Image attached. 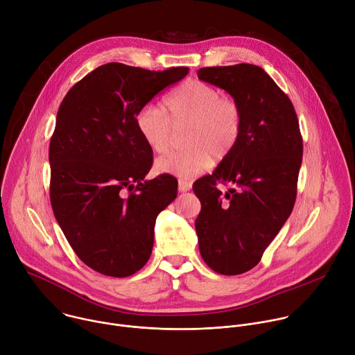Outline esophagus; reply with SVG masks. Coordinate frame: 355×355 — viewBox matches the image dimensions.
Returning a JSON list of instances; mask_svg holds the SVG:
<instances>
[{"label": "esophagus", "instance_id": "obj_1", "mask_svg": "<svg viewBox=\"0 0 355 355\" xmlns=\"http://www.w3.org/2000/svg\"><path fill=\"white\" fill-rule=\"evenodd\" d=\"M191 187H192V184L188 182V181H184V180L178 181V191L180 192H187V191L191 189Z\"/></svg>", "mask_w": 355, "mask_h": 355}]
</instances>
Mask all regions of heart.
<instances>
[{
    "instance_id": "heart-1",
    "label": "heart",
    "mask_w": 355,
    "mask_h": 355,
    "mask_svg": "<svg viewBox=\"0 0 355 355\" xmlns=\"http://www.w3.org/2000/svg\"><path fill=\"white\" fill-rule=\"evenodd\" d=\"M166 111L147 104L136 115V128L155 153H166L171 132L181 125H189L185 133V150L174 151L156 163L160 173L184 180H192L207 171L214 156L227 157L236 147L243 129V111L232 96L216 87L191 80L177 88L164 103Z\"/></svg>"
}]
</instances>
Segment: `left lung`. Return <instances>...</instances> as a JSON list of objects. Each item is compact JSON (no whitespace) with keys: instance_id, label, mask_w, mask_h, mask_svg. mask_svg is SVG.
Listing matches in <instances>:
<instances>
[{"instance_id":"obj_1","label":"left lung","mask_w":355,"mask_h":355,"mask_svg":"<svg viewBox=\"0 0 355 355\" xmlns=\"http://www.w3.org/2000/svg\"><path fill=\"white\" fill-rule=\"evenodd\" d=\"M198 78L232 95L243 111V129L216 170L195 181L200 200L195 220L199 251L218 274L256 267L289 218L296 198L303 143L288 95L259 66L204 67ZM229 184L226 191L216 184Z\"/></svg>"}]
</instances>
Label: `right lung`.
<instances>
[{
    "label": "right lung",
    "instance_id": "obj_1",
    "mask_svg": "<svg viewBox=\"0 0 355 355\" xmlns=\"http://www.w3.org/2000/svg\"><path fill=\"white\" fill-rule=\"evenodd\" d=\"M187 67L150 71L99 66L64 96L50 139V202L78 259L123 278L150 259L157 215L177 196L168 174L146 180L153 150L136 128L137 112Z\"/></svg>",
    "mask_w": 355,
    "mask_h": 355
}]
</instances>
